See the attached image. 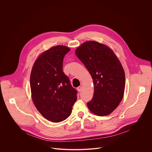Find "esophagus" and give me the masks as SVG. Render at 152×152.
<instances>
[{"mask_svg":"<svg viewBox=\"0 0 152 152\" xmlns=\"http://www.w3.org/2000/svg\"><path fill=\"white\" fill-rule=\"evenodd\" d=\"M77 91H78L80 92V91H82V86H78V87L77 88Z\"/></svg>","mask_w":152,"mask_h":152,"instance_id":"obj_1","label":"esophagus"}]
</instances>
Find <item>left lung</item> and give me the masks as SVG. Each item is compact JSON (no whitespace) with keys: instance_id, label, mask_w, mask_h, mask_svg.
<instances>
[{"instance_id":"1","label":"left lung","mask_w":152,"mask_h":152,"mask_svg":"<svg viewBox=\"0 0 152 152\" xmlns=\"http://www.w3.org/2000/svg\"><path fill=\"white\" fill-rule=\"evenodd\" d=\"M76 55L93 80L94 93L87 103L89 110L99 116L110 114L124 95L125 74L120 61L110 48L94 41L83 43Z\"/></svg>"}]
</instances>
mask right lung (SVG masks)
<instances>
[{
	"label": "right lung",
	"instance_id": "1",
	"mask_svg": "<svg viewBox=\"0 0 152 152\" xmlns=\"http://www.w3.org/2000/svg\"><path fill=\"white\" fill-rule=\"evenodd\" d=\"M70 49L56 46L39 55L30 77L33 102L47 120L58 123L67 118L77 100V91L62 70L64 56Z\"/></svg>",
	"mask_w": 152,
	"mask_h": 152
}]
</instances>
